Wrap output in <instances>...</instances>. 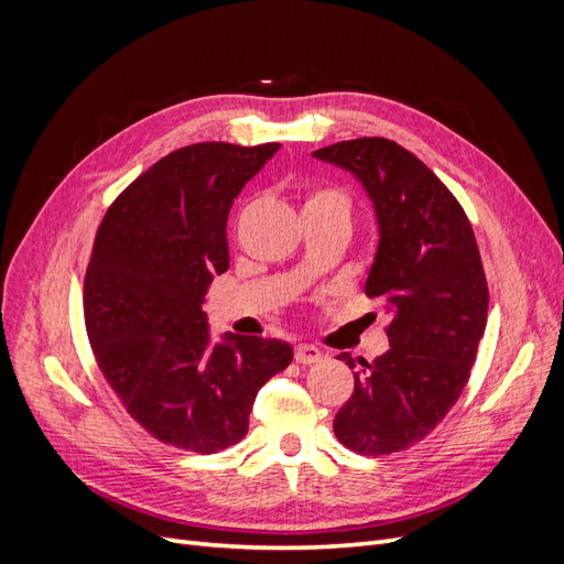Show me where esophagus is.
Listing matches in <instances>:
<instances>
[{
    "label": "esophagus",
    "instance_id": "1",
    "mask_svg": "<svg viewBox=\"0 0 564 564\" xmlns=\"http://www.w3.org/2000/svg\"><path fill=\"white\" fill-rule=\"evenodd\" d=\"M294 360L299 365H315V362L322 360V350L315 348V346H308V344H301L294 350Z\"/></svg>",
    "mask_w": 564,
    "mask_h": 564
}]
</instances>
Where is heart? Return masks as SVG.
I'll return each mask as SVG.
<instances>
[{
    "mask_svg": "<svg viewBox=\"0 0 564 564\" xmlns=\"http://www.w3.org/2000/svg\"><path fill=\"white\" fill-rule=\"evenodd\" d=\"M305 209H319V212H332L348 218L350 214V199L344 191H338V187H329V185H322V187H313L305 197L303 204V212Z\"/></svg>",
    "mask_w": 564,
    "mask_h": 564,
    "instance_id": "heart-1",
    "label": "heart"
}]
</instances>
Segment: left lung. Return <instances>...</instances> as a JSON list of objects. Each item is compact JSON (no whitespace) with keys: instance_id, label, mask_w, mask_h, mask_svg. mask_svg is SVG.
Instances as JSON below:
<instances>
[{"instance_id":"1","label":"left lung","mask_w":564,"mask_h":564,"mask_svg":"<svg viewBox=\"0 0 564 564\" xmlns=\"http://www.w3.org/2000/svg\"><path fill=\"white\" fill-rule=\"evenodd\" d=\"M313 158L350 172L373 204L379 247L365 292L390 315V348L360 360L334 433L357 454L402 452L445 419L470 379L489 305L480 251L449 187L395 141H340ZM338 360L357 367L350 352Z\"/></svg>"}]
</instances>
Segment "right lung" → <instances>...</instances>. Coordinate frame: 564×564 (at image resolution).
<instances>
[{
    "instance_id": "obj_1",
    "label": "right lung",
    "mask_w": 564,
    "mask_h": 564,
    "mask_svg": "<svg viewBox=\"0 0 564 564\" xmlns=\"http://www.w3.org/2000/svg\"><path fill=\"white\" fill-rule=\"evenodd\" d=\"M280 143H195L169 152L100 220L84 278V324L106 381L133 421L164 445L214 454L240 442L261 386L294 348L226 334L202 311L230 265L232 199Z\"/></svg>"
}]
</instances>
